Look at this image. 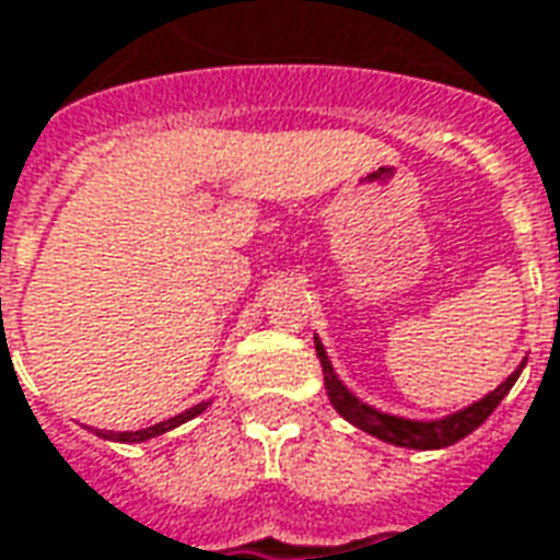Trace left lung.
Instances as JSON below:
<instances>
[{"mask_svg": "<svg viewBox=\"0 0 560 560\" xmlns=\"http://www.w3.org/2000/svg\"><path fill=\"white\" fill-rule=\"evenodd\" d=\"M315 355L322 361L325 389H328L334 410L355 425V429H361V432L386 441V444H395V447H410V451H441V447H451L459 439H466L469 432H475L497 410V405L509 395V389L515 386V380H518L524 364H527V359L521 361L518 368L505 376L497 389L488 392L485 398H478L469 408L454 410V413H447L441 420H408V417H395V413H383V410L371 408V405L361 401L359 395H352V392L346 389L343 380L334 371V364H330L328 352H325V346H322L318 337H315Z\"/></svg>", "mask_w": 560, "mask_h": 560, "instance_id": "1", "label": "left lung"}]
</instances>
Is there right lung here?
I'll return each instance as SVG.
<instances>
[{"mask_svg":"<svg viewBox=\"0 0 560 560\" xmlns=\"http://www.w3.org/2000/svg\"><path fill=\"white\" fill-rule=\"evenodd\" d=\"M208 405H211V401H201V405H196V408L184 410V413H177V417H171V420H162V423L150 425V429H137V432H104V429H97V435L106 441H121V444H140V441H150L155 439V435H165V432L177 429V425L186 423V420L199 417L201 410L208 408Z\"/></svg>","mask_w":560,"mask_h":560,"instance_id":"right-lung-1","label":"right lung"}]
</instances>
